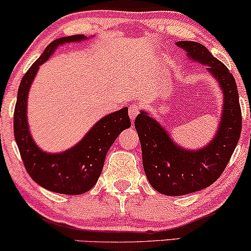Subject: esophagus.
<instances>
[{
    "instance_id": "esophagus-1",
    "label": "esophagus",
    "mask_w": 251,
    "mask_h": 251,
    "mask_svg": "<svg viewBox=\"0 0 251 251\" xmlns=\"http://www.w3.org/2000/svg\"><path fill=\"white\" fill-rule=\"evenodd\" d=\"M129 118H131V120H134L135 117L138 116V113H139V107H138V105H131L129 106Z\"/></svg>"
}]
</instances>
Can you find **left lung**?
<instances>
[{"label":"left lung","mask_w":251,"mask_h":251,"mask_svg":"<svg viewBox=\"0 0 251 251\" xmlns=\"http://www.w3.org/2000/svg\"><path fill=\"white\" fill-rule=\"evenodd\" d=\"M192 61L208 66L223 92L221 123L215 137L200 150H186L171 139L157 120L142 111L134 120L140 139L143 165L152 188L166 196L200 191L215 183L223 174L237 145L242 131V114L236 81L223 62L205 46L194 41H178Z\"/></svg>","instance_id":"obj_1"}]
</instances>
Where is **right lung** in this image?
<instances>
[{"mask_svg":"<svg viewBox=\"0 0 251 251\" xmlns=\"http://www.w3.org/2000/svg\"><path fill=\"white\" fill-rule=\"evenodd\" d=\"M87 40L85 35L65 36L54 40L22 77L14 111V135L28 175L42 188L63 195H81L97 184L106 154L124 129L131 126L128 108L109 113L98 122L73 148L48 153L36 145L27 120L29 88L39 67L50 59L59 46Z\"/></svg>","mask_w":251,"mask_h":251,"instance_id":"right-lung-1","label":"right lung"}]
</instances>
